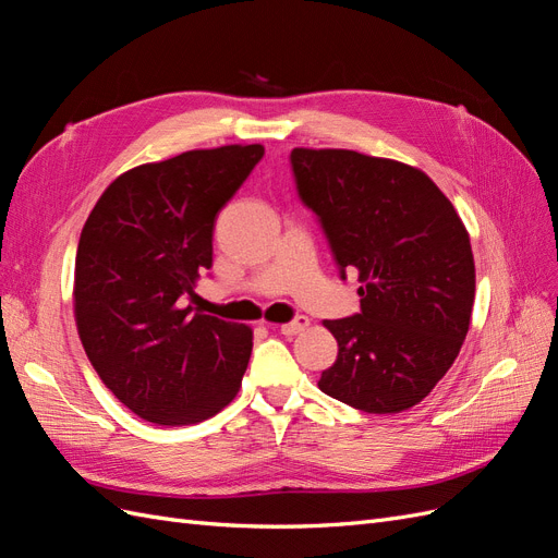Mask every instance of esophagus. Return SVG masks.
Instances as JSON below:
<instances>
[{
    "label": "esophagus",
    "mask_w": 558,
    "mask_h": 558,
    "mask_svg": "<svg viewBox=\"0 0 558 558\" xmlns=\"http://www.w3.org/2000/svg\"><path fill=\"white\" fill-rule=\"evenodd\" d=\"M307 326H310V318L300 314V316H295L293 320H289V324H283V326H281V332L293 337V335H300Z\"/></svg>",
    "instance_id": "34e87169"
}]
</instances>
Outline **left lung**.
<instances>
[{"label":"left lung","mask_w":558,"mask_h":558,"mask_svg":"<svg viewBox=\"0 0 558 558\" xmlns=\"http://www.w3.org/2000/svg\"><path fill=\"white\" fill-rule=\"evenodd\" d=\"M302 205L340 277L359 269L361 312L324 320L337 361L326 396L369 414L424 400L461 351L475 302L468 230L445 193L410 165L344 148H293Z\"/></svg>","instance_id":"1"}]
</instances>
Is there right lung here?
<instances>
[{"label":"right lung","instance_id":"obj_1","mask_svg":"<svg viewBox=\"0 0 558 558\" xmlns=\"http://www.w3.org/2000/svg\"><path fill=\"white\" fill-rule=\"evenodd\" d=\"M263 156L260 144H232L140 165L109 185L83 226L81 344L109 391L150 424H197L240 391L251 328L185 300L211 267L218 211Z\"/></svg>","mask_w":558,"mask_h":558}]
</instances>
